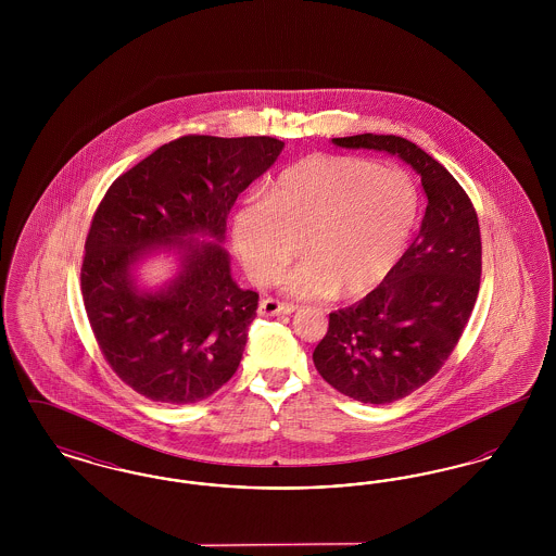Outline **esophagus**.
<instances>
[{
  "label": "esophagus",
  "mask_w": 556,
  "mask_h": 556,
  "mask_svg": "<svg viewBox=\"0 0 556 556\" xmlns=\"http://www.w3.org/2000/svg\"><path fill=\"white\" fill-rule=\"evenodd\" d=\"M293 311H295V306H293V304L279 302V300H275V298H265V300H261V304H258V315H261V317L291 315Z\"/></svg>",
  "instance_id": "1"
}]
</instances>
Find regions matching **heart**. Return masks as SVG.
Here are the masks:
<instances>
[{
  "label": "heart",
  "mask_w": 556,
  "mask_h": 556,
  "mask_svg": "<svg viewBox=\"0 0 556 556\" xmlns=\"http://www.w3.org/2000/svg\"><path fill=\"white\" fill-rule=\"evenodd\" d=\"M421 216V191L402 168L356 156H311L286 168L233 216V245L248 275L295 298H358L379 288L404 258ZM303 243L300 244L299 241Z\"/></svg>",
  "instance_id": "1"
}]
</instances>
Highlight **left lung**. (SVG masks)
I'll use <instances>...</instances> for the list:
<instances>
[{"mask_svg": "<svg viewBox=\"0 0 556 556\" xmlns=\"http://www.w3.org/2000/svg\"><path fill=\"white\" fill-rule=\"evenodd\" d=\"M397 156L421 177L427 208L396 270L361 302L329 315L313 361L344 396L388 404L425 386L458 344L476 306L481 236L476 208L448 170L396 135L331 139Z\"/></svg>", "mask_w": 556, "mask_h": 556, "instance_id": "obj_1", "label": "left lung"}]
</instances>
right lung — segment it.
Segmentation results:
<instances>
[{
	"label": "right lung",
	"mask_w": 556,
	"mask_h": 556,
	"mask_svg": "<svg viewBox=\"0 0 556 556\" xmlns=\"http://www.w3.org/2000/svg\"><path fill=\"white\" fill-rule=\"evenodd\" d=\"M281 150L275 137L186 135L108 189L85 241L80 291L108 365L137 394L200 402L238 370L258 293L231 277L227 214ZM164 251L178 256V273L141 291L134 266Z\"/></svg>",
	"instance_id": "right-lung-1"
}]
</instances>
